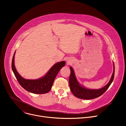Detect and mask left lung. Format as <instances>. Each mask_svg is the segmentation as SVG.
Wrapping results in <instances>:
<instances>
[{
    "mask_svg": "<svg viewBox=\"0 0 126 126\" xmlns=\"http://www.w3.org/2000/svg\"><path fill=\"white\" fill-rule=\"evenodd\" d=\"M70 69L71 72L69 79V84L71 91L75 97L82 99H92L102 95L110 86L114 76V64L113 63V73L110 81L104 87L99 89H89L86 88L79 84L71 67H70Z\"/></svg>",
    "mask_w": 126,
    "mask_h": 126,
    "instance_id": "obj_1",
    "label": "left lung"
}]
</instances>
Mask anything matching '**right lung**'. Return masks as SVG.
<instances>
[{
	"label": "right lung",
	"mask_w": 126,
	"mask_h": 126,
	"mask_svg": "<svg viewBox=\"0 0 126 126\" xmlns=\"http://www.w3.org/2000/svg\"><path fill=\"white\" fill-rule=\"evenodd\" d=\"M15 52L12 62V68L20 85L26 91L34 94H46L51 90L54 80L60 70L65 65V61L54 64L43 78L36 79H26L22 78L16 71L15 66Z\"/></svg>",
	"instance_id": "1"
}]
</instances>
